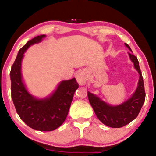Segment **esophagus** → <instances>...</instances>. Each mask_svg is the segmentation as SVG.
Segmentation results:
<instances>
[{
  "label": "esophagus",
  "mask_w": 156,
  "mask_h": 156,
  "mask_svg": "<svg viewBox=\"0 0 156 156\" xmlns=\"http://www.w3.org/2000/svg\"><path fill=\"white\" fill-rule=\"evenodd\" d=\"M75 78H76L79 85H84L87 82V75L84 71L81 70L77 72L76 75H75Z\"/></svg>",
  "instance_id": "esophagus-1"
}]
</instances>
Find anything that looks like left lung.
<instances>
[{
    "mask_svg": "<svg viewBox=\"0 0 156 156\" xmlns=\"http://www.w3.org/2000/svg\"><path fill=\"white\" fill-rule=\"evenodd\" d=\"M125 45L130 50V53H127L128 56L133 63V67L139 74L137 87L130 98L121 104L113 106L103 101L96 94L87 91L88 100L97 117L102 123L110 127H122L134 120L145 101L144 83L139 62L137 58L133 55L129 45L125 43Z\"/></svg>",
    "mask_w": 156,
    "mask_h": 156,
    "instance_id": "left-lung-1",
    "label": "left lung"
}]
</instances>
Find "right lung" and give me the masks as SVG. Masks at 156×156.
<instances>
[{
    "label": "right lung",
    "mask_w": 156,
    "mask_h": 156,
    "mask_svg": "<svg viewBox=\"0 0 156 156\" xmlns=\"http://www.w3.org/2000/svg\"><path fill=\"white\" fill-rule=\"evenodd\" d=\"M45 37L41 34L34 37L19 50L10 74L11 96L17 114L28 126L36 130L51 131L65 122L78 84L75 78L60 81L52 94L43 98L30 94L23 81L22 62L29 47L40 43Z\"/></svg>",
    "instance_id": "1"
}]
</instances>
